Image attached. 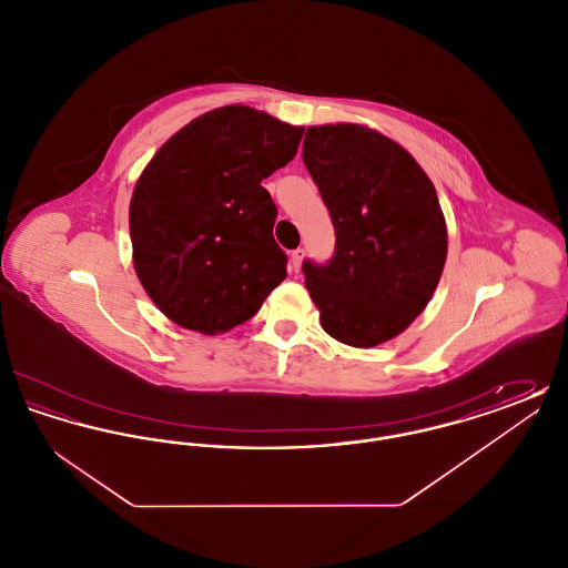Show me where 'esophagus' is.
Wrapping results in <instances>:
<instances>
[{
  "label": "esophagus",
  "mask_w": 568,
  "mask_h": 568,
  "mask_svg": "<svg viewBox=\"0 0 568 568\" xmlns=\"http://www.w3.org/2000/svg\"><path fill=\"white\" fill-rule=\"evenodd\" d=\"M302 260H304V248H296V251H292V255H290V262H292V268H294V271H300V266H302Z\"/></svg>",
  "instance_id": "34e87169"
}]
</instances>
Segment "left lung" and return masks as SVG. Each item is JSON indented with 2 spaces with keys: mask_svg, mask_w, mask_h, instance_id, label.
<instances>
[{
  "mask_svg": "<svg viewBox=\"0 0 568 568\" xmlns=\"http://www.w3.org/2000/svg\"><path fill=\"white\" fill-rule=\"evenodd\" d=\"M302 160L324 197L336 251L304 262L325 332L368 349L403 334L426 308L447 260L433 181L398 142L355 123L306 130Z\"/></svg>",
  "mask_w": 568,
  "mask_h": 568,
  "instance_id": "obj_1",
  "label": "left lung"
}]
</instances>
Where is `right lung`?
Segmentation results:
<instances>
[{
	"instance_id": "right-lung-1",
	"label": "right lung",
	"mask_w": 568,
	"mask_h": 568,
	"mask_svg": "<svg viewBox=\"0 0 568 568\" xmlns=\"http://www.w3.org/2000/svg\"><path fill=\"white\" fill-rule=\"evenodd\" d=\"M304 128L251 106L193 119L153 155L130 202L134 268L163 315L200 334L251 320L287 276L276 206L262 187Z\"/></svg>"
}]
</instances>
